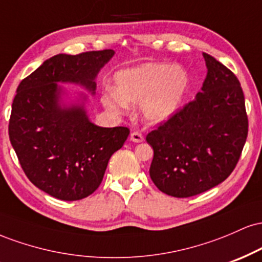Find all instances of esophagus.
Returning <instances> with one entry per match:
<instances>
[{"label":"esophagus","mask_w":262,"mask_h":262,"mask_svg":"<svg viewBox=\"0 0 262 262\" xmlns=\"http://www.w3.org/2000/svg\"><path fill=\"white\" fill-rule=\"evenodd\" d=\"M130 140L134 141V143H141L144 140V135L140 132H133L130 134Z\"/></svg>","instance_id":"34e87169"}]
</instances>
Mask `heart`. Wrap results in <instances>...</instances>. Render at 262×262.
<instances>
[{
    "instance_id": "1",
    "label": "heart",
    "mask_w": 262,
    "mask_h": 262,
    "mask_svg": "<svg viewBox=\"0 0 262 262\" xmlns=\"http://www.w3.org/2000/svg\"><path fill=\"white\" fill-rule=\"evenodd\" d=\"M116 90L102 93V103L111 112L123 114L128 104H140L141 113L151 122L169 119L181 104L188 89V74L181 66L145 62L125 69L114 76Z\"/></svg>"
}]
</instances>
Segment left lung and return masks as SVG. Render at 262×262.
Returning <instances> with one entry per match:
<instances>
[{
	"instance_id": "obj_1",
	"label": "left lung",
	"mask_w": 262,
	"mask_h": 262,
	"mask_svg": "<svg viewBox=\"0 0 262 262\" xmlns=\"http://www.w3.org/2000/svg\"><path fill=\"white\" fill-rule=\"evenodd\" d=\"M208 71L193 101L146 135L154 149L150 177L164 193L196 196L235 169L249 130L239 80L227 66L203 53Z\"/></svg>"
}]
</instances>
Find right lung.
<instances>
[{
    "label": "right lung",
    "mask_w": 262,
    "mask_h": 262,
    "mask_svg": "<svg viewBox=\"0 0 262 262\" xmlns=\"http://www.w3.org/2000/svg\"><path fill=\"white\" fill-rule=\"evenodd\" d=\"M114 55L111 49L45 60L20 81L12 103L8 134L18 161L33 185L62 201L82 200L103 180L108 161L127 140V127L102 128L83 106L61 108L58 82L90 91L96 75Z\"/></svg>",
    "instance_id": "obj_1"
}]
</instances>
